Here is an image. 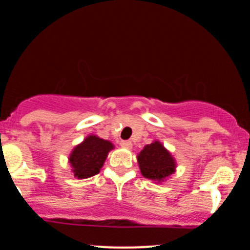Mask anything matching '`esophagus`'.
<instances>
[{
  "label": "esophagus",
  "instance_id": "34e87169",
  "mask_svg": "<svg viewBox=\"0 0 250 250\" xmlns=\"http://www.w3.org/2000/svg\"><path fill=\"white\" fill-rule=\"evenodd\" d=\"M120 144H121V146L127 147V149H132V142H130V140H122Z\"/></svg>",
  "mask_w": 250,
  "mask_h": 250
}]
</instances>
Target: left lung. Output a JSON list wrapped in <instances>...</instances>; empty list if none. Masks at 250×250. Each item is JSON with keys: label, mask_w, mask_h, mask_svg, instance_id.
<instances>
[{"label": "left lung", "mask_w": 250, "mask_h": 250, "mask_svg": "<svg viewBox=\"0 0 250 250\" xmlns=\"http://www.w3.org/2000/svg\"><path fill=\"white\" fill-rule=\"evenodd\" d=\"M140 172L151 181H164L176 168V162L160 142L147 144L138 155Z\"/></svg>", "instance_id": "obj_1"}]
</instances>
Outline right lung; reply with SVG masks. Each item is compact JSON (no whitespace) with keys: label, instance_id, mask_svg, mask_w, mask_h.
Segmentation results:
<instances>
[{"label":"right lung","instance_id":"obj_1","mask_svg":"<svg viewBox=\"0 0 250 250\" xmlns=\"http://www.w3.org/2000/svg\"><path fill=\"white\" fill-rule=\"evenodd\" d=\"M112 149V143L108 140H104L95 135H89L82 144L74 147L69 156L74 176L83 179L98 174L107 154Z\"/></svg>","mask_w":250,"mask_h":250}]
</instances>
